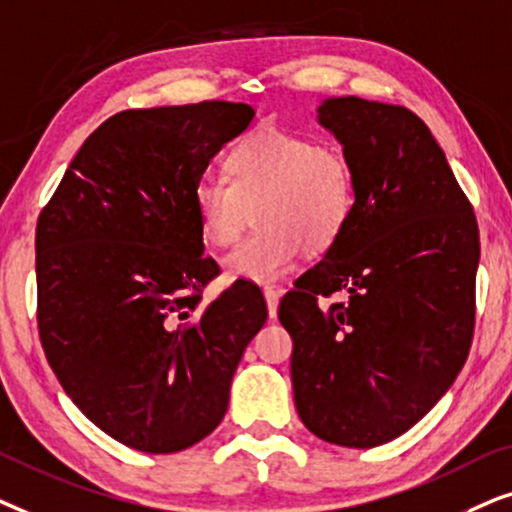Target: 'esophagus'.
Returning <instances> with one entry per match:
<instances>
[{
    "label": "esophagus",
    "mask_w": 512,
    "mask_h": 512,
    "mask_svg": "<svg viewBox=\"0 0 512 512\" xmlns=\"http://www.w3.org/2000/svg\"><path fill=\"white\" fill-rule=\"evenodd\" d=\"M283 290L276 288H264V299H267V309H269V318L278 316V299H281Z\"/></svg>",
    "instance_id": "esophagus-1"
}]
</instances>
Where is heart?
I'll return each instance as SVG.
<instances>
[{
  "label": "heart",
  "instance_id": "obj_1",
  "mask_svg": "<svg viewBox=\"0 0 512 512\" xmlns=\"http://www.w3.org/2000/svg\"><path fill=\"white\" fill-rule=\"evenodd\" d=\"M229 177L206 175L194 187L203 241L236 243L252 220L260 229L224 257L229 278L276 283L295 267L302 248L325 252L349 227L356 210V177L332 145L264 124L231 147Z\"/></svg>",
  "mask_w": 512,
  "mask_h": 512
}]
</instances>
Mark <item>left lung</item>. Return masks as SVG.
Here are the masks:
<instances>
[{
  "instance_id": "1",
  "label": "left lung",
  "mask_w": 512,
  "mask_h": 512,
  "mask_svg": "<svg viewBox=\"0 0 512 512\" xmlns=\"http://www.w3.org/2000/svg\"><path fill=\"white\" fill-rule=\"evenodd\" d=\"M316 121L356 177L342 238L278 306L299 419L367 449L403 435L454 384L475 320L480 236L447 156L417 114L346 95ZM350 299L323 312L316 294Z\"/></svg>"
}]
</instances>
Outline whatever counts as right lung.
<instances>
[{
  "label": "right lung",
  "instance_id": "1",
  "mask_svg": "<svg viewBox=\"0 0 512 512\" xmlns=\"http://www.w3.org/2000/svg\"><path fill=\"white\" fill-rule=\"evenodd\" d=\"M243 102L126 109L88 135L37 222L39 339L70 400L114 440L173 454L229 405L245 346L267 323L262 290L217 276L194 187L250 126Z\"/></svg>",
  "mask_w": 512,
  "mask_h": 512
}]
</instances>
